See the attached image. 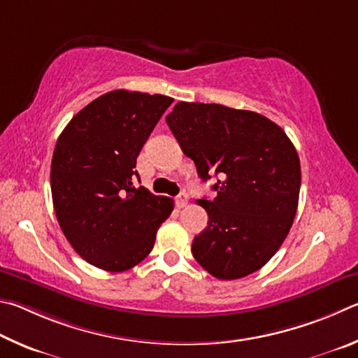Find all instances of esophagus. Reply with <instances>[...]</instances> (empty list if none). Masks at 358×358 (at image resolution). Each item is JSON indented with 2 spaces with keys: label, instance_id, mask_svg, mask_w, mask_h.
Instances as JSON below:
<instances>
[{
  "label": "esophagus",
  "instance_id": "esophagus-1",
  "mask_svg": "<svg viewBox=\"0 0 358 358\" xmlns=\"http://www.w3.org/2000/svg\"><path fill=\"white\" fill-rule=\"evenodd\" d=\"M187 203H189V198H187L185 193H180V195L176 198V204H178L179 209H182L187 206Z\"/></svg>",
  "mask_w": 358,
  "mask_h": 358
}]
</instances>
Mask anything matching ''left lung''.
Listing matches in <instances>:
<instances>
[{"label": "left lung", "instance_id": "obj_1", "mask_svg": "<svg viewBox=\"0 0 358 358\" xmlns=\"http://www.w3.org/2000/svg\"><path fill=\"white\" fill-rule=\"evenodd\" d=\"M166 124L203 180L220 176L214 199H198L208 227L192 243L218 280L253 273L277 253L292 227L300 192L299 154L266 116L218 103L179 102Z\"/></svg>", "mask_w": 358, "mask_h": 358}]
</instances>
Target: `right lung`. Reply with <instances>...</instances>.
<instances>
[{
	"label": "right lung",
	"instance_id": "1",
	"mask_svg": "<svg viewBox=\"0 0 358 358\" xmlns=\"http://www.w3.org/2000/svg\"><path fill=\"white\" fill-rule=\"evenodd\" d=\"M173 99L116 90L75 115L56 141L50 182L58 223L86 262L108 272L150 253L173 201L134 185L136 157Z\"/></svg>",
	"mask_w": 358,
	"mask_h": 358
}]
</instances>
